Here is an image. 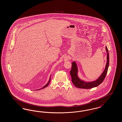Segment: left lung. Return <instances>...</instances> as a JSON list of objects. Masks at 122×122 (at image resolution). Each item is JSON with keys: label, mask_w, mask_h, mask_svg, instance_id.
<instances>
[{"label": "left lung", "mask_w": 122, "mask_h": 122, "mask_svg": "<svg viewBox=\"0 0 122 122\" xmlns=\"http://www.w3.org/2000/svg\"><path fill=\"white\" fill-rule=\"evenodd\" d=\"M107 52V63L105 71H103L102 75L100 76L98 79L94 81L90 82H86L79 79L78 76V68L77 65L75 61L72 63V68L70 71L72 82L75 86L79 88L83 89H90L96 86H98L104 81L106 76L108 67L109 65V54L108 48L106 46V47Z\"/></svg>", "instance_id": "left-lung-1"}]
</instances>
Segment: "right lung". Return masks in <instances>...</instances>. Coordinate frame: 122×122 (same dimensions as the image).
Wrapping results in <instances>:
<instances>
[{
	"label": "right lung",
	"instance_id": "right-lung-1",
	"mask_svg": "<svg viewBox=\"0 0 122 122\" xmlns=\"http://www.w3.org/2000/svg\"><path fill=\"white\" fill-rule=\"evenodd\" d=\"M50 81H51V76H50V79H49V81H48V83H47V84H46V85H45L44 86H43V87H42L41 88H40V89H38V90H40V89H43V88H44L45 87H47V86L48 85V84H49V83H50Z\"/></svg>",
	"mask_w": 122,
	"mask_h": 122
}]
</instances>
